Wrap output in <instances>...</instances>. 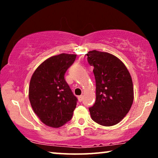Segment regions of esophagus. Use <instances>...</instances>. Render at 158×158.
Returning <instances> with one entry per match:
<instances>
[{
  "label": "esophagus",
  "instance_id": "obj_1",
  "mask_svg": "<svg viewBox=\"0 0 158 158\" xmlns=\"http://www.w3.org/2000/svg\"><path fill=\"white\" fill-rule=\"evenodd\" d=\"M83 98H84V96L83 95H79L78 97V100L79 102H81L82 100H83Z\"/></svg>",
  "mask_w": 158,
  "mask_h": 158
}]
</instances>
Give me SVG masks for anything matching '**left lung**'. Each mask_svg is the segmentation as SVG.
I'll return each instance as SVG.
<instances>
[{"label": "left lung", "instance_id": "left-lung-1", "mask_svg": "<svg viewBox=\"0 0 158 158\" xmlns=\"http://www.w3.org/2000/svg\"><path fill=\"white\" fill-rule=\"evenodd\" d=\"M88 62L94 67L96 100L89 108L93 121L112 126L126 116L134 100L132 77L126 66L113 54L90 51Z\"/></svg>", "mask_w": 158, "mask_h": 158}]
</instances>
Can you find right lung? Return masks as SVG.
<instances>
[{
  "label": "right lung",
  "instance_id": "1",
  "mask_svg": "<svg viewBox=\"0 0 158 158\" xmlns=\"http://www.w3.org/2000/svg\"><path fill=\"white\" fill-rule=\"evenodd\" d=\"M76 57L68 53L53 56L37 67L31 77L29 100L35 114L47 126L59 127L73 117L77 98L64 75Z\"/></svg>",
  "mask_w": 158,
  "mask_h": 158
}]
</instances>
